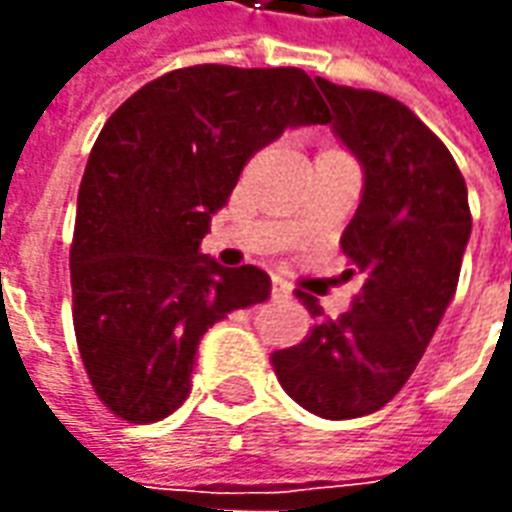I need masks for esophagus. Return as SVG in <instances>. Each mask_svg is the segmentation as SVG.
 <instances>
[{
  "label": "esophagus",
  "instance_id": "obj_1",
  "mask_svg": "<svg viewBox=\"0 0 512 512\" xmlns=\"http://www.w3.org/2000/svg\"><path fill=\"white\" fill-rule=\"evenodd\" d=\"M290 293H293V290H290L288 282H285V279L274 277V282H271V299H274V301L290 299Z\"/></svg>",
  "mask_w": 512,
  "mask_h": 512
}]
</instances>
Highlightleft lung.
I'll use <instances>...</instances> for the list:
<instances>
[{"label":"left lung","instance_id":"1","mask_svg":"<svg viewBox=\"0 0 512 512\" xmlns=\"http://www.w3.org/2000/svg\"><path fill=\"white\" fill-rule=\"evenodd\" d=\"M315 82L334 112L332 134L362 167V200L340 244L365 285L337 321L299 293L323 321L271 362L299 406L354 419L384 408L419 365L458 288L472 213L455 158L408 106Z\"/></svg>","mask_w":512,"mask_h":512}]
</instances>
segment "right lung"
Returning a JSON list of instances; mask_svg holds the SVG:
<instances>
[{
	"label": "right lung",
	"instance_id": "add662e5",
	"mask_svg": "<svg viewBox=\"0 0 512 512\" xmlns=\"http://www.w3.org/2000/svg\"><path fill=\"white\" fill-rule=\"evenodd\" d=\"M329 123L299 68L164 73L106 120L84 169L71 246L73 329L93 389L128 422L191 395L213 323L271 296L263 268L202 255L241 169L288 128Z\"/></svg>",
	"mask_w": 512,
	"mask_h": 512
}]
</instances>
